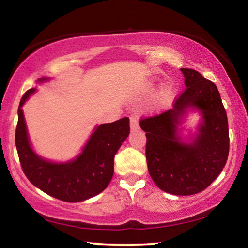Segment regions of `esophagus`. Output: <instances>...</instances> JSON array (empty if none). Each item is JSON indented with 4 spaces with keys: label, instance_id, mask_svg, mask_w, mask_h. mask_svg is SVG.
Returning a JSON list of instances; mask_svg holds the SVG:
<instances>
[{
    "label": "esophagus",
    "instance_id": "esophagus-1",
    "mask_svg": "<svg viewBox=\"0 0 248 248\" xmlns=\"http://www.w3.org/2000/svg\"><path fill=\"white\" fill-rule=\"evenodd\" d=\"M130 129H131V131H136V130L139 129V123H138V119L134 118V117L130 118Z\"/></svg>",
    "mask_w": 248,
    "mask_h": 248
}]
</instances>
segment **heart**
I'll return each instance as SVG.
<instances>
[{
  "label": "heart",
  "mask_w": 248,
  "mask_h": 248,
  "mask_svg": "<svg viewBox=\"0 0 248 248\" xmlns=\"http://www.w3.org/2000/svg\"><path fill=\"white\" fill-rule=\"evenodd\" d=\"M176 93V84L171 79H167L159 87L157 93V103L159 105H165L169 103L170 98Z\"/></svg>",
  "instance_id": "heart-1"
}]
</instances>
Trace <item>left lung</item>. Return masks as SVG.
Wrapping results in <instances>:
<instances>
[{
    "instance_id": "1",
    "label": "left lung",
    "mask_w": 248,
    "mask_h": 248,
    "mask_svg": "<svg viewBox=\"0 0 248 248\" xmlns=\"http://www.w3.org/2000/svg\"><path fill=\"white\" fill-rule=\"evenodd\" d=\"M185 90L170 110L141 120L146 137L151 178L163 191L190 196L204 190L223 170L230 138L226 111L215 83L198 71L180 69ZM201 120L192 133L184 128L189 113Z\"/></svg>"
}]
</instances>
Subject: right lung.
Returning a JSON list of instances; mask_svg holds the SVG:
<instances>
[{"instance_id": "1", "label": "right lung", "mask_w": 248, "mask_h": 248, "mask_svg": "<svg viewBox=\"0 0 248 248\" xmlns=\"http://www.w3.org/2000/svg\"><path fill=\"white\" fill-rule=\"evenodd\" d=\"M41 78L37 83L49 82ZM36 89L28 90L18 107L15 143L20 165L33 186L65 202H79L107 188L114 175V157L129 136V118L96 125L78 156L65 162L45 158L33 150L22 107Z\"/></svg>"}]
</instances>
